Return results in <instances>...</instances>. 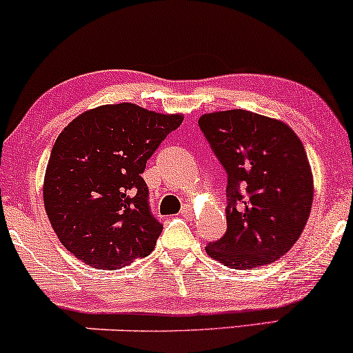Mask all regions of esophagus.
Masks as SVG:
<instances>
[{
  "instance_id": "34e87169",
  "label": "esophagus",
  "mask_w": 353,
  "mask_h": 353,
  "mask_svg": "<svg viewBox=\"0 0 353 353\" xmlns=\"http://www.w3.org/2000/svg\"><path fill=\"white\" fill-rule=\"evenodd\" d=\"M181 216L184 217V219H192V217H194V210H192V208H190L189 204L182 205V209H181Z\"/></svg>"
}]
</instances>
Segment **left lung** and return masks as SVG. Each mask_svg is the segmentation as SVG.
<instances>
[{"mask_svg":"<svg viewBox=\"0 0 353 353\" xmlns=\"http://www.w3.org/2000/svg\"><path fill=\"white\" fill-rule=\"evenodd\" d=\"M199 125L228 172V230L205 252L239 270L277 261L301 237L314 201L301 139L282 121L244 109L209 112Z\"/></svg>","mask_w":353,"mask_h":353,"instance_id":"8db88e82","label":"left lung"}]
</instances>
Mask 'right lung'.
<instances>
[{"label": "right lung", "mask_w": 353, "mask_h": 353, "mask_svg": "<svg viewBox=\"0 0 353 353\" xmlns=\"http://www.w3.org/2000/svg\"><path fill=\"white\" fill-rule=\"evenodd\" d=\"M182 119L121 103L89 109L63 129L43 199L56 236L74 257L116 270L152 252L163 224L151 214L141 174Z\"/></svg>", "instance_id": "obj_1"}]
</instances>
